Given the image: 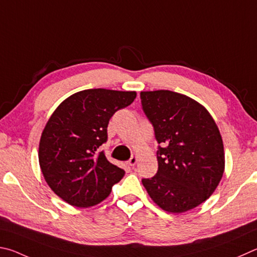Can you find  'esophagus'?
Returning <instances> with one entry per match:
<instances>
[{
	"label": "esophagus",
	"instance_id": "obj_1",
	"mask_svg": "<svg viewBox=\"0 0 257 257\" xmlns=\"http://www.w3.org/2000/svg\"><path fill=\"white\" fill-rule=\"evenodd\" d=\"M138 158H139L138 155H137V154H133L131 158H130V160L127 161L128 165L132 166V167H134V166H136L137 163H138Z\"/></svg>",
	"mask_w": 257,
	"mask_h": 257
}]
</instances>
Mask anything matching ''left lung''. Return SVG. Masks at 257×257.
<instances>
[{
  "label": "left lung",
  "mask_w": 257,
  "mask_h": 257,
  "mask_svg": "<svg viewBox=\"0 0 257 257\" xmlns=\"http://www.w3.org/2000/svg\"><path fill=\"white\" fill-rule=\"evenodd\" d=\"M143 110L158 143V172L142 179L155 203L183 213L203 203L224 172L221 134L208 109L194 99L170 90L141 91Z\"/></svg>",
  "instance_id": "left-lung-1"
}]
</instances>
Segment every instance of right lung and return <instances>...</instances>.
<instances>
[{"mask_svg":"<svg viewBox=\"0 0 257 257\" xmlns=\"http://www.w3.org/2000/svg\"><path fill=\"white\" fill-rule=\"evenodd\" d=\"M136 91L87 89L67 97L49 117L39 141L45 181L63 201L76 208L100 203L125 175L99 147L107 141L114 112L127 107Z\"/></svg>","mask_w":257,"mask_h":257,"instance_id":"obj_1","label":"right lung"}]
</instances>
